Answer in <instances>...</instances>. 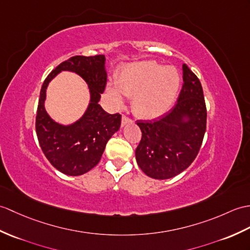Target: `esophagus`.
<instances>
[{"instance_id": "34e87169", "label": "esophagus", "mask_w": 250, "mask_h": 250, "mask_svg": "<svg viewBox=\"0 0 250 250\" xmlns=\"http://www.w3.org/2000/svg\"><path fill=\"white\" fill-rule=\"evenodd\" d=\"M130 123H131V119L125 117V116H123V117H121V125H123V126H125V125L130 124Z\"/></svg>"}]
</instances>
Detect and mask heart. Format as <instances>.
I'll list each match as a JSON object with an SVG mask.
<instances>
[{
  "label": "heart",
  "mask_w": 250,
  "mask_h": 250,
  "mask_svg": "<svg viewBox=\"0 0 250 250\" xmlns=\"http://www.w3.org/2000/svg\"><path fill=\"white\" fill-rule=\"evenodd\" d=\"M179 87L180 77L175 68L142 62L123 69L115 85L106 87V94L116 107L124 104L123 95L132 97L133 113L142 119H154L169 111Z\"/></svg>",
  "instance_id": "1"
}]
</instances>
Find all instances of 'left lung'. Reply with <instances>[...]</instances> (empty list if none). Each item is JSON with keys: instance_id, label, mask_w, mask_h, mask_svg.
Listing matches in <instances>:
<instances>
[{"instance_id": "left-lung-1", "label": "left lung", "mask_w": 250, "mask_h": 250, "mask_svg": "<svg viewBox=\"0 0 250 250\" xmlns=\"http://www.w3.org/2000/svg\"><path fill=\"white\" fill-rule=\"evenodd\" d=\"M183 86L171 111L154 120L137 121L142 130L135 156L150 178L165 180L193 163L207 127V108L198 78L183 63Z\"/></svg>"}]
</instances>
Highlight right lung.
I'll return each instance as SVG.
<instances>
[{
	"label": "right lung",
	"mask_w": 250,
	"mask_h": 250,
	"mask_svg": "<svg viewBox=\"0 0 250 250\" xmlns=\"http://www.w3.org/2000/svg\"><path fill=\"white\" fill-rule=\"evenodd\" d=\"M62 71L80 75L89 86L90 103L83 117L69 125L56 123L46 113L44 102L48 83ZM105 56H73L60 63L42 84L36 116V133L42 152L57 170L81 176L100 161L106 143L121 124L119 114L101 107V94L106 84Z\"/></svg>",
	"instance_id": "add662e5"
}]
</instances>
